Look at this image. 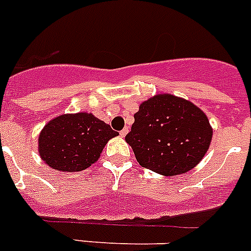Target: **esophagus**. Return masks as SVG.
<instances>
[{"label":"esophagus","instance_id":"esophagus-1","mask_svg":"<svg viewBox=\"0 0 251 251\" xmlns=\"http://www.w3.org/2000/svg\"><path fill=\"white\" fill-rule=\"evenodd\" d=\"M128 133V128H124V129L121 130V137H126Z\"/></svg>","mask_w":251,"mask_h":251}]
</instances>
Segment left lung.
I'll use <instances>...</instances> for the list:
<instances>
[{
	"label": "left lung",
	"mask_w": 251,
	"mask_h": 251,
	"mask_svg": "<svg viewBox=\"0 0 251 251\" xmlns=\"http://www.w3.org/2000/svg\"><path fill=\"white\" fill-rule=\"evenodd\" d=\"M212 129L202 109L171 94L141 102L126 141L141 166L164 176L196 168L211 146Z\"/></svg>",
	"instance_id": "obj_1"
}]
</instances>
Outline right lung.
I'll return each mask as SVG.
<instances>
[{
    "instance_id": "right-lung-1",
    "label": "right lung",
    "mask_w": 251,
    "mask_h": 251,
    "mask_svg": "<svg viewBox=\"0 0 251 251\" xmlns=\"http://www.w3.org/2000/svg\"><path fill=\"white\" fill-rule=\"evenodd\" d=\"M117 136L118 132L91 113L62 114L40 130L38 152L54 170L81 171L98 161L105 145Z\"/></svg>"
}]
</instances>
